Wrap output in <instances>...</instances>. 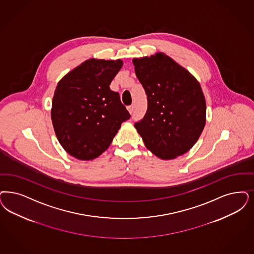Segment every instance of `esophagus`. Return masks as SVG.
<instances>
[{
    "instance_id": "34e87169",
    "label": "esophagus",
    "mask_w": 254,
    "mask_h": 254,
    "mask_svg": "<svg viewBox=\"0 0 254 254\" xmlns=\"http://www.w3.org/2000/svg\"><path fill=\"white\" fill-rule=\"evenodd\" d=\"M127 110H128L129 114H133V112H134V105L128 106V107H127Z\"/></svg>"
}]
</instances>
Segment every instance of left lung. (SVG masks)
Here are the masks:
<instances>
[{"mask_svg": "<svg viewBox=\"0 0 254 254\" xmlns=\"http://www.w3.org/2000/svg\"><path fill=\"white\" fill-rule=\"evenodd\" d=\"M132 62L147 96L146 114L134 125L145 146L161 159L187 153L201 136L206 120L200 83L165 53Z\"/></svg>", "mask_w": 254, "mask_h": 254, "instance_id": "obj_1", "label": "left lung"}]
</instances>
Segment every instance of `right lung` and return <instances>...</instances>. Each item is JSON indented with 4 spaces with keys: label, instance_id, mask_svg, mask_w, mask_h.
<instances>
[{
    "label": "right lung",
    "instance_id": "add662e5",
    "mask_svg": "<svg viewBox=\"0 0 254 254\" xmlns=\"http://www.w3.org/2000/svg\"><path fill=\"white\" fill-rule=\"evenodd\" d=\"M122 60L89 59L58 82L52 121L56 137L69 155L80 160L99 157L130 114L110 84Z\"/></svg>",
    "mask_w": 254,
    "mask_h": 254
}]
</instances>
